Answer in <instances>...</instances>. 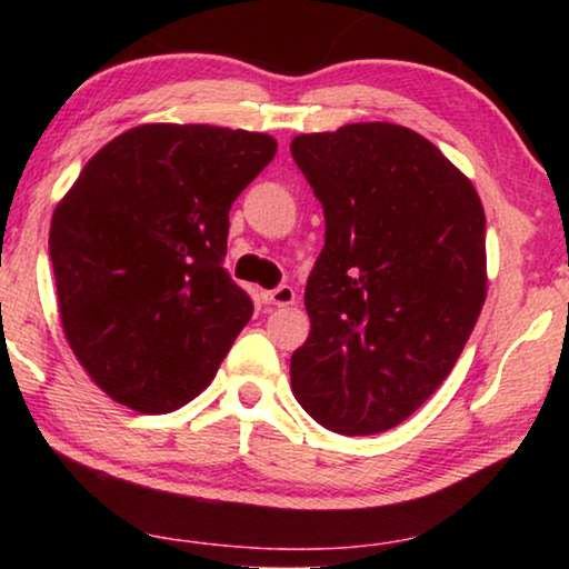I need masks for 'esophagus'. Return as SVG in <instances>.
<instances>
[{
    "label": "esophagus",
    "mask_w": 569,
    "mask_h": 569,
    "mask_svg": "<svg viewBox=\"0 0 569 569\" xmlns=\"http://www.w3.org/2000/svg\"><path fill=\"white\" fill-rule=\"evenodd\" d=\"M261 300L267 306H277V308H290L295 302V290L292 287H277V290H269L261 295Z\"/></svg>",
    "instance_id": "1"
}]
</instances>
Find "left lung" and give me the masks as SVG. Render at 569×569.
<instances>
[{
  "label": "left lung",
  "instance_id": "left-lung-1",
  "mask_svg": "<svg viewBox=\"0 0 569 569\" xmlns=\"http://www.w3.org/2000/svg\"><path fill=\"white\" fill-rule=\"evenodd\" d=\"M290 152L326 217L292 393L326 430L386 432L438 391L477 326L485 207L430 139L399 123L298 134Z\"/></svg>",
  "mask_w": 569,
  "mask_h": 569
}]
</instances>
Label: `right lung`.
I'll list each match as a JSON object with an SVG mask.
<instances>
[{
    "label": "right lung",
    "mask_w": 569,
    "mask_h": 569,
    "mask_svg": "<svg viewBox=\"0 0 569 569\" xmlns=\"http://www.w3.org/2000/svg\"><path fill=\"white\" fill-rule=\"evenodd\" d=\"M277 139L142 123L82 168L51 217L59 318L92 383L142 415L204 391L253 302L222 267L230 207Z\"/></svg>",
    "instance_id": "right-lung-1"
}]
</instances>
